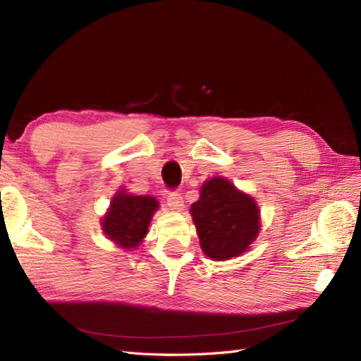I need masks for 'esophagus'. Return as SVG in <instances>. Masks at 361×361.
<instances>
[{
    "mask_svg": "<svg viewBox=\"0 0 361 361\" xmlns=\"http://www.w3.org/2000/svg\"><path fill=\"white\" fill-rule=\"evenodd\" d=\"M167 206L172 211H181L185 202H183V197L178 192H171L167 195Z\"/></svg>",
    "mask_w": 361,
    "mask_h": 361,
    "instance_id": "esophagus-1",
    "label": "esophagus"
}]
</instances>
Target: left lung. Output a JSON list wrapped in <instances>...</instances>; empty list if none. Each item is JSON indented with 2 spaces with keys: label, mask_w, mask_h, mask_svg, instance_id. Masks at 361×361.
<instances>
[{
  "label": "left lung",
  "mask_w": 361,
  "mask_h": 361,
  "mask_svg": "<svg viewBox=\"0 0 361 361\" xmlns=\"http://www.w3.org/2000/svg\"><path fill=\"white\" fill-rule=\"evenodd\" d=\"M190 214L202 250L212 260L240 256L260 231L256 202L221 176L203 183L200 198L190 206Z\"/></svg>",
  "instance_id": "left-lung-1"
}]
</instances>
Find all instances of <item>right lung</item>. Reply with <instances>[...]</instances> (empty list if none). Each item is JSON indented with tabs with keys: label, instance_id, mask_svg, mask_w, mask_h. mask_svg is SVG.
Instances as JSON below:
<instances>
[{
	"label": "right lung",
	"instance_id": "right-lung-1",
	"mask_svg": "<svg viewBox=\"0 0 361 361\" xmlns=\"http://www.w3.org/2000/svg\"><path fill=\"white\" fill-rule=\"evenodd\" d=\"M157 209L155 197L132 195L119 189L102 219L104 233L122 248H136L147 234L152 216Z\"/></svg>",
	"mask_w": 361,
	"mask_h": 361
}]
</instances>
